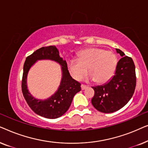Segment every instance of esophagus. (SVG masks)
I'll use <instances>...</instances> for the list:
<instances>
[{"mask_svg": "<svg viewBox=\"0 0 148 148\" xmlns=\"http://www.w3.org/2000/svg\"><path fill=\"white\" fill-rule=\"evenodd\" d=\"M81 88H82V90H86V89L88 88V86H86V85L82 84V86H81Z\"/></svg>", "mask_w": 148, "mask_h": 148, "instance_id": "obj_1", "label": "esophagus"}]
</instances>
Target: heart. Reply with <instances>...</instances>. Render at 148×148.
I'll list each match as a JSON object with an SVG mask.
<instances>
[{
  "instance_id": "b5f03b06",
  "label": "heart",
  "mask_w": 148,
  "mask_h": 148,
  "mask_svg": "<svg viewBox=\"0 0 148 148\" xmlns=\"http://www.w3.org/2000/svg\"><path fill=\"white\" fill-rule=\"evenodd\" d=\"M117 65V58L110 50L100 48H90L82 50L78 59L68 62V69L73 77L80 80L86 75L88 69L91 79L97 84H105L114 75Z\"/></svg>"
}]
</instances>
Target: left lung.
<instances>
[{
  "label": "left lung",
  "instance_id": "obj_1",
  "mask_svg": "<svg viewBox=\"0 0 148 148\" xmlns=\"http://www.w3.org/2000/svg\"><path fill=\"white\" fill-rule=\"evenodd\" d=\"M122 58L117 62L114 76L106 84L93 87L92 104L101 112L111 113L125 106L134 94L136 86L135 66L132 58L116 48Z\"/></svg>",
  "mask_w": 148,
  "mask_h": 148
}]
</instances>
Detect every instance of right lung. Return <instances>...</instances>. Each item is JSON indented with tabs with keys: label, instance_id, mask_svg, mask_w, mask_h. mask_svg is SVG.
<instances>
[{
	"label": "right lung",
	"instance_id": "obj_1",
	"mask_svg": "<svg viewBox=\"0 0 148 148\" xmlns=\"http://www.w3.org/2000/svg\"><path fill=\"white\" fill-rule=\"evenodd\" d=\"M42 59L58 62L62 66L63 73L58 90L51 97L44 101L34 99L28 92L27 87V75L30 67L36 60ZM21 90L24 98L34 112L47 119H56L63 115L69 108L74 96L81 91V84L70 75L66 62L60 57L57 48L49 46L39 48L26 58L23 65Z\"/></svg>",
	"mask_w": 148,
	"mask_h": 148
}]
</instances>
